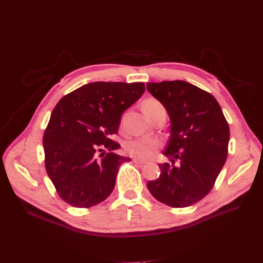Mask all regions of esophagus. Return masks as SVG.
I'll list each match as a JSON object with an SVG mask.
<instances>
[{"instance_id":"34e87169","label":"esophagus","mask_w":263,"mask_h":263,"mask_svg":"<svg viewBox=\"0 0 263 263\" xmlns=\"http://www.w3.org/2000/svg\"><path fill=\"white\" fill-rule=\"evenodd\" d=\"M132 162H133V163H135V164H140V165H143V164H145V163H146V161H143V160H137V159H133V160H132Z\"/></svg>"}]
</instances>
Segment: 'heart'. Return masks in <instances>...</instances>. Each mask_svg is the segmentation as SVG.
Returning <instances> with one entry per match:
<instances>
[{"mask_svg":"<svg viewBox=\"0 0 263 263\" xmlns=\"http://www.w3.org/2000/svg\"><path fill=\"white\" fill-rule=\"evenodd\" d=\"M159 106H162V104L155 99H149L144 104V108H155ZM161 146L162 142L156 137L141 136L128 141L124 145V150L134 159L147 160L154 157Z\"/></svg>","mask_w":263,"mask_h":263,"instance_id":"b5f03b06","label":"heart"}]
</instances>
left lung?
Returning <instances> with one entry per match:
<instances>
[{"label":"left lung","mask_w":263,"mask_h":263,"mask_svg":"<svg viewBox=\"0 0 263 263\" xmlns=\"http://www.w3.org/2000/svg\"><path fill=\"white\" fill-rule=\"evenodd\" d=\"M171 119V136L159 164L158 179L147 183L157 200L173 208H185L212 190L227 159L229 126L214 97L184 81L147 83ZM181 161L179 167L173 164Z\"/></svg>","instance_id":"obj_1"}]
</instances>
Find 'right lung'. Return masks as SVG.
Listing matches in <instances>:
<instances>
[{
  "label": "right lung",
  "instance_id": "1",
  "mask_svg": "<svg viewBox=\"0 0 263 263\" xmlns=\"http://www.w3.org/2000/svg\"><path fill=\"white\" fill-rule=\"evenodd\" d=\"M144 83L92 82L66 95L51 114L44 134L46 171L60 197L89 208L113 192L118 168L130 158L113 153L122 113L141 98ZM106 147L110 153L100 156Z\"/></svg>",
  "mask_w": 263,
  "mask_h": 263
}]
</instances>
